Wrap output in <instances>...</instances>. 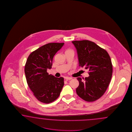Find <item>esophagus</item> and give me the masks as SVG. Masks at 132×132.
I'll return each instance as SVG.
<instances>
[{
    "instance_id": "34e87169",
    "label": "esophagus",
    "mask_w": 132,
    "mask_h": 132,
    "mask_svg": "<svg viewBox=\"0 0 132 132\" xmlns=\"http://www.w3.org/2000/svg\"><path fill=\"white\" fill-rule=\"evenodd\" d=\"M65 79L67 80H71L72 79V78L71 77H65Z\"/></svg>"
}]
</instances>
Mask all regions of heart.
Segmentation results:
<instances>
[{"label":"heart","instance_id":"obj_1","mask_svg":"<svg viewBox=\"0 0 132 132\" xmlns=\"http://www.w3.org/2000/svg\"><path fill=\"white\" fill-rule=\"evenodd\" d=\"M68 51H72L71 50H68L67 51H66V52H68Z\"/></svg>","mask_w":132,"mask_h":132}]
</instances>
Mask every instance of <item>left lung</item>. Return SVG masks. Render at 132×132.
I'll use <instances>...</instances> for the list:
<instances>
[{
	"label": "left lung",
	"instance_id": "1",
	"mask_svg": "<svg viewBox=\"0 0 132 132\" xmlns=\"http://www.w3.org/2000/svg\"><path fill=\"white\" fill-rule=\"evenodd\" d=\"M72 43L76 48L79 66L88 69L89 76L77 78L79 82L77 95L85 101L93 102L106 91L112 77V62L107 51L88 40Z\"/></svg>",
	"mask_w": 132,
	"mask_h": 132
}]
</instances>
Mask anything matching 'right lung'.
<instances>
[{
    "mask_svg": "<svg viewBox=\"0 0 132 132\" xmlns=\"http://www.w3.org/2000/svg\"><path fill=\"white\" fill-rule=\"evenodd\" d=\"M64 43H49L32 52L25 64L24 72L28 86L39 101L50 103L59 97L64 85V78L48 75L54 55Z\"/></svg>",
    "mask_w": 132,
    "mask_h": 132,
    "instance_id": "right-lung-1",
    "label": "right lung"
}]
</instances>
